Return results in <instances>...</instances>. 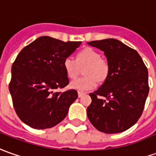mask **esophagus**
Wrapping results in <instances>:
<instances>
[{"label":"esophagus","instance_id":"obj_1","mask_svg":"<svg viewBox=\"0 0 156 156\" xmlns=\"http://www.w3.org/2000/svg\"><path fill=\"white\" fill-rule=\"evenodd\" d=\"M78 97H82L83 96H84V93H83V92L78 91Z\"/></svg>","mask_w":156,"mask_h":156}]
</instances>
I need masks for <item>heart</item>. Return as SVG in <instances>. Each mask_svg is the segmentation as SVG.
<instances>
[{
	"label": "heart",
	"mask_w": 156,
	"mask_h": 156,
	"mask_svg": "<svg viewBox=\"0 0 156 156\" xmlns=\"http://www.w3.org/2000/svg\"><path fill=\"white\" fill-rule=\"evenodd\" d=\"M83 73L86 77L78 78L70 83V87L78 91H88L97 86V79L103 81L108 74V66L101 59L100 54L90 48H86L79 52L77 60L71 57L66 58L63 67L66 76L75 78L79 73L80 66H85Z\"/></svg>",
	"instance_id": "obj_1"
}]
</instances>
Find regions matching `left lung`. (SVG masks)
<instances>
[{
    "label": "left lung",
    "mask_w": 156,
    "mask_h": 156,
    "mask_svg": "<svg viewBox=\"0 0 156 156\" xmlns=\"http://www.w3.org/2000/svg\"><path fill=\"white\" fill-rule=\"evenodd\" d=\"M87 43L103 51L108 66L105 82L90 94L92 101L87 108L88 118L104 133L126 131L136 124L144 108L149 90L148 69L138 53L119 40Z\"/></svg>",
    "instance_id": "left-lung-1"
}]
</instances>
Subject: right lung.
I'll return each instance as SVG.
<instances>
[{"label": "right lung", "instance_id": "right-lung-1", "mask_svg": "<svg viewBox=\"0 0 156 156\" xmlns=\"http://www.w3.org/2000/svg\"><path fill=\"white\" fill-rule=\"evenodd\" d=\"M81 42L40 37L25 47L12 66L9 91L19 118L34 129L54 127L67 115L78 92L57 91L69 83L63 61Z\"/></svg>", "mask_w": 156, "mask_h": 156}]
</instances>
